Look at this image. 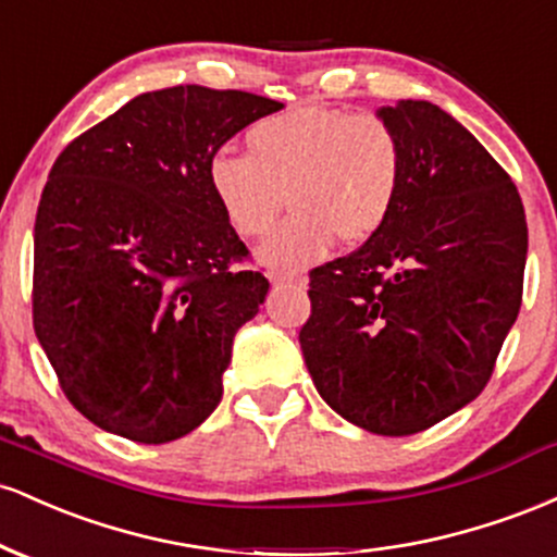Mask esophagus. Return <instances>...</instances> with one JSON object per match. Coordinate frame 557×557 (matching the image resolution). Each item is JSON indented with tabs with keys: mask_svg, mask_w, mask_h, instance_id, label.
<instances>
[{
	"mask_svg": "<svg viewBox=\"0 0 557 557\" xmlns=\"http://www.w3.org/2000/svg\"><path fill=\"white\" fill-rule=\"evenodd\" d=\"M272 287H304L306 280L298 274H285V272H272L270 274Z\"/></svg>",
	"mask_w": 557,
	"mask_h": 557,
	"instance_id": "esophagus-1",
	"label": "esophagus"
}]
</instances>
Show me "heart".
Returning <instances> with one entry per match:
<instances>
[{"instance_id": "heart-1", "label": "heart", "mask_w": 557, "mask_h": 557, "mask_svg": "<svg viewBox=\"0 0 557 557\" xmlns=\"http://www.w3.org/2000/svg\"><path fill=\"white\" fill-rule=\"evenodd\" d=\"M243 146L246 157H212L207 183L227 227L246 240L264 238L287 201L293 216L259 248L272 270H304L337 238L372 240L393 216L406 177L398 133L376 114L298 104L257 120Z\"/></svg>"}]
</instances>
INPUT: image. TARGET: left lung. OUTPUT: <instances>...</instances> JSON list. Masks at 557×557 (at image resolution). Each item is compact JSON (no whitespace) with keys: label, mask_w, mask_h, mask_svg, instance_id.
I'll return each instance as SVG.
<instances>
[{"label":"left lung","mask_w":557,"mask_h":557,"mask_svg":"<svg viewBox=\"0 0 557 557\" xmlns=\"http://www.w3.org/2000/svg\"><path fill=\"white\" fill-rule=\"evenodd\" d=\"M406 177L387 225L311 270L300 350L332 411L385 437L430 430L490 382L521 309L527 216L513 181L432 101L376 110Z\"/></svg>","instance_id":"1"}]
</instances>
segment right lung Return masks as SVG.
Masks as SVG:
<instances>
[{"label": "right lung", "mask_w": 557, "mask_h": 557, "mask_svg": "<svg viewBox=\"0 0 557 557\" xmlns=\"http://www.w3.org/2000/svg\"><path fill=\"white\" fill-rule=\"evenodd\" d=\"M283 110L267 96L140 94L57 157L34 227V330L62 393L144 445L194 432L222 400L233 337L270 280L214 203L212 157Z\"/></svg>", "instance_id": "right-lung-1"}]
</instances>
